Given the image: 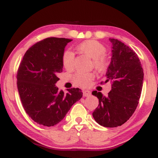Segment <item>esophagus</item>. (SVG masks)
<instances>
[{
  "label": "esophagus",
  "mask_w": 158,
  "mask_h": 158,
  "mask_svg": "<svg viewBox=\"0 0 158 158\" xmlns=\"http://www.w3.org/2000/svg\"><path fill=\"white\" fill-rule=\"evenodd\" d=\"M83 95H84V97H88V96L90 95V90H84V92H83Z\"/></svg>",
  "instance_id": "obj_1"
}]
</instances>
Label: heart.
Wrapping results in <instances>:
<instances>
[{"mask_svg": "<svg viewBox=\"0 0 158 158\" xmlns=\"http://www.w3.org/2000/svg\"><path fill=\"white\" fill-rule=\"evenodd\" d=\"M77 49L93 59L94 66L96 69L102 70L106 68L107 61L105 54L106 53L107 50L102 43L96 40H87L78 45ZM61 61L64 68L67 70H71L74 64L73 52L70 50H65L61 56ZM94 78V75L91 73L77 72L73 75V80L77 86L85 88L90 85Z\"/></svg>", "mask_w": 158, "mask_h": 158, "instance_id": "obj_1", "label": "heart"}]
</instances>
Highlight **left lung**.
<instances>
[{
  "label": "left lung",
  "mask_w": 158,
  "mask_h": 158,
  "mask_svg": "<svg viewBox=\"0 0 158 158\" xmlns=\"http://www.w3.org/2000/svg\"><path fill=\"white\" fill-rule=\"evenodd\" d=\"M109 41L112 44L111 59L105 82L110 81L111 90L108 96L97 90L92 92L99 99L93 117L100 126L114 128L124 124L137 108L144 74L135 51L119 40Z\"/></svg>",
  "instance_id": "left-lung-1"
}]
</instances>
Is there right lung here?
I'll return each instance as SVG.
<instances>
[{"instance_id":"obj_1","label":"right lung","mask_w":158,"mask_h":158,"mask_svg":"<svg viewBox=\"0 0 158 158\" xmlns=\"http://www.w3.org/2000/svg\"><path fill=\"white\" fill-rule=\"evenodd\" d=\"M64 38H48L27 50L17 73L21 103L32 120L44 126L60 123L71 106L82 97L79 88L64 93L56 83L62 71L61 56L68 43Z\"/></svg>"}]
</instances>
